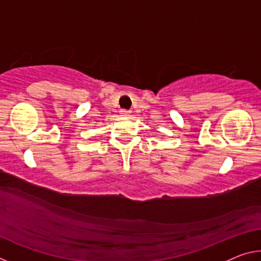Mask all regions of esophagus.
<instances>
[{"label":"esophagus","instance_id":"obj_1","mask_svg":"<svg viewBox=\"0 0 261 261\" xmlns=\"http://www.w3.org/2000/svg\"><path fill=\"white\" fill-rule=\"evenodd\" d=\"M121 116H124V117H127V116H129V114H130V112H129V110H126V109H122L121 110Z\"/></svg>","mask_w":261,"mask_h":261}]
</instances>
